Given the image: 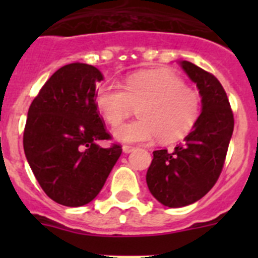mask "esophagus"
I'll return each mask as SVG.
<instances>
[{
  "mask_svg": "<svg viewBox=\"0 0 258 258\" xmlns=\"http://www.w3.org/2000/svg\"><path fill=\"white\" fill-rule=\"evenodd\" d=\"M134 150H136V149H134L133 146H127V145L122 146V151H124L125 154H131V152L134 151Z\"/></svg>",
  "mask_w": 258,
  "mask_h": 258,
  "instance_id": "1",
  "label": "esophagus"
}]
</instances>
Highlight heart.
Here are the masks:
<instances>
[{"mask_svg": "<svg viewBox=\"0 0 258 258\" xmlns=\"http://www.w3.org/2000/svg\"><path fill=\"white\" fill-rule=\"evenodd\" d=\"M95 104L108 124H117L138 107L140 117L113 127L116 140L145 143L159 137L177 140L190 131L200 111L197 90L168 71H141L124 79L121 86L104 83L97 89Z\"/></svg>", "mask_w": 258, "mask_h": 258, "instance_id": "b5f03b06", "label": "heart"}]
</instances>
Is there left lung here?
<instances>
[{"label": "left lung", "instance_id": "obj_1", "mask_svg": "<svg viewBox=\"0 0 258 258\" xmlns=\"http://www.w3.org/2000/svg\"><path fill=\"white\" fill-rule=\"evenodd\" d=\"M202 97V113L183 143L154 151L146 182L152 197L169 208L190 206L217 182L234 131V115L216 77L187 60L179 61Z\"/></svg>", "mask_w": 258, "mask_h": 258}]
</instances>
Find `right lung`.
Wrapping results in <instances>:
<instances>
[{
    "label": "right lung",
    "mask_w": 258,
    "mask_h": 258,
    "mask_svg": "<svg viewBox=\"0 0 258 258\" xmlns=\"http://www.w3.org/2000/svg\"><path fill=\"white\" fill-rule=\"evenodd\" d=\"M102 80L94 66H63L29 106L24 154L45 194L61 206L92 202L122 152L120 145H98L111 138L95 104V84Z\"/></svg>",
    "instance_id": "1"
}]
</instances>
